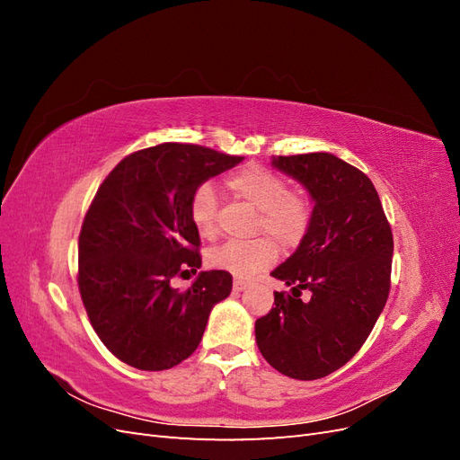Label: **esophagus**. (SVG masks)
I'll return each mask as SVG.
<instances>
[{
  "instance_id": "34e87169",
  "label": "esophagus",
  "mask_w": 460,
  "mask_h": 460,
  "mask_svg": "<svg viewBox=\"0 0 460 460\" xmlns=\"http://www.w3.org/2000/svg\"><path fill=\"white\" fill-rule=\"evenodd\" d=\"M247 286H249V282L240 280V278H235L234 280V291H243V289H247Z\"/></svg>"
}]
</instances>
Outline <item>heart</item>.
<instances>
[{
  "label": "heart",
  "mask_w": 460,
  "mask_h": 460,
  "mask_svg": "<svg viewBox=\"0 0 460 460\" xmlns=\"http://www.w3.org/2000/svg\"><path fill=\"white\" fill-rule=\"evenodd\" d=\"M235 198L259 208L257 232H264L284 249L303 243L313 225V199L303 190H288L286 180L262 164H245L226 178ZM190 218L201 238L217 232V193L211 184H199L190 196ZM278 255L270 238L226 242L207 252V264L235 278H252L274 262Z\"/></svg>",
  "instance_id": "obj_1"
}]
</instances>
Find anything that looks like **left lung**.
Returning <instances> with one entry per match:
<instances>
[{"label":"left lung","instance_id":"8db88e82","mask_svg":"<svg viewBox=\"0 0 460 460\" xmlns=\"http://www.w3.org/2000/svg\"><path fill=\"white\" fill-rule=\"evenodd\" d=\"M314 201L307 238L272 276L291 286L255 323L269 365L296 380H318L363 347L392 286L394 234L370 178L332 153L272 157ZM303 288L310 299L303 302Z\"/></svg>","mask_w":460,"mask_h":460}]
</instances>
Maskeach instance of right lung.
I'll return each mask as SVG.
<instances>
[{
    "label": "right lung",
    "mask_w": 460,
    "mask_h": 460,
    "mask_svg": "<svg viewBox=\"0 0 460 460\" xmlns=\"http://www.w3.org/2000/svg\"><path fill=\"white\" fill-rule=\"evenodd\" d=\"M243 157L164 142L124 157L82 222L78 289L107 349L140 370L182 363L203 338L211 309L232 291V274L199 272L188 289L172 278L201 267L190 196Z\"/></svg>",
    "instance_id": "obj_1"
}]
</instances>
